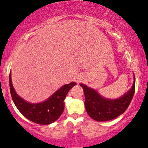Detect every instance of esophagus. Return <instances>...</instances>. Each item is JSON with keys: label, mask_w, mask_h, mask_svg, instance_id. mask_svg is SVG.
I'll use <instances>...</instances> for the list:
<instances>
[{"label": "esophagus", "mask_w": 148, "mask_h": 148, "mask_svg": "<svg viewBox=\"0 0 148 148\" xmlns=\"http://www.w3.org/2000/svg\"><path fill=\"white\" fill-rule=\"evenodd\" d=\"M81 80H82V79H81V77H77V78H76V82H77V83H79V82H81Z\"/></svg>", "instance_id": "1"}]
</instances>
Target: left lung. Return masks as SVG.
<instances>
[{"mask_svg":"<svg viewBox=\"0 0 148 148\" xmlns=\"http://www.w3.org/2000/svg\"><path fill=\"white\" fill-rule=\"evenodd\" d=\"M84 90V106L88 115L97 121H110L125 112L130 106L135 90V78L131 89L121 97L108 99L100 95L94 89L80 84Z\"/></svg>","mask_w":148,"mask_h":148,"instance_id":"left-lung-1","label":"left lung"}]
</instances>
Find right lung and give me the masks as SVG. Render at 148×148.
Returning <instances> with one entry per match:
<instances>
[{
	"label": "right lung",
	"mask_w": 148,
	"mask_h": 148,
	"mask_svg": "<svg viewBox=\"0 0 148 148\" xmlns=\"http://www.w3.org/2000/svg\"><path fill=\"white\" fill-rule=\"evenodd\" d=\"M76 82L65 84L58 89L46 100L39 103H31L24 100L16 92L9 74L10 92L14 104L24 117L38 124H50L56 121L64 109V100L68 92L76 85Z\"/></svg>",
	"instance_id": "1"
}]
</instances>
